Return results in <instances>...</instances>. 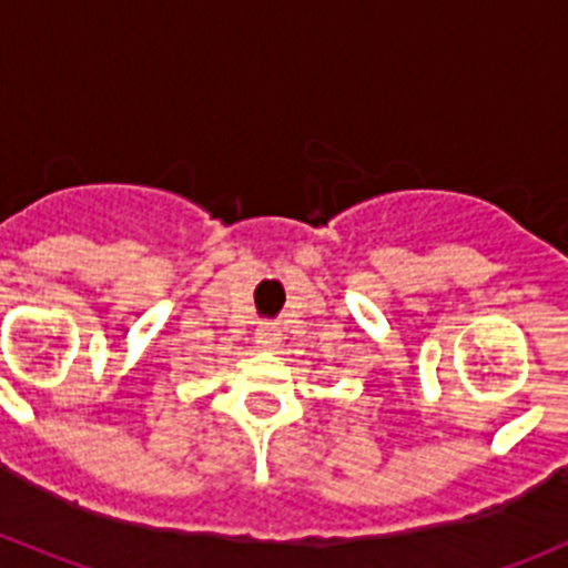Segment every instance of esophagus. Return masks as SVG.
I'll return each mask as SVG.
<instances>
[{
  "mask_svg": "<svg viewBox=\"0 0 568 568\" xmlns=\"http://www.w3.org/2000/svg\"><path fill=\"white\" fill-rule=\"evenodd\" d=\"M280 342H283V333L272 325H263L257 331V336H254V344H257L260 349H277Z\"/></svg>",
  "mask_w": 568,
  "mask_h": 568,
  "instance_id": "obj_1",
  "label": "esophagus"
}]
</instances>
